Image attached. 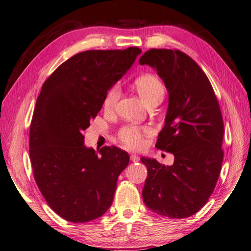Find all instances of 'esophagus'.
<instances>
[{
  "instance_id": "esophagus-1",
  "label": "esophagus",
  "mask_w": 251,
  "mask_h": 251,
  "mask_svg": "<svg viewBox=\"0 0 251 251\" xmlns=\"http://www.w3.org/2000/svg\"><path fill=\"white\" fill-rule=\"evenodd\" d=\"M130 158H131V160H132V162H133V163H136V162H139V160H140L139 156L135 155V154H132V155L130 156Z\"/></svg>"
}]
</instances>
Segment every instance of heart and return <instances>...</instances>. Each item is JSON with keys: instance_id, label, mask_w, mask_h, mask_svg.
Segmentation results:
<instances>
[{"instance_id": "1", "label": "heart", "mask_w": 251, "mask_h": 251, "mask_svg": "<svg viewBox=\"0 0 251 251\" xmlns=\"http://www.w3.org/2000/svg\"><path fill=\"white\" fill-rule=\"evenodd\" d=\"M134 86L139 95L150 105L155 101H162L165 95V86L162 81L153 74L141 75L134 81ZM120 96V89L118 85H113L108 89L103 97V109L110 112L113 111ZM145 129L135 126H124L119 131V139L130 149H140L143 145V134Z\"/></svg>"}]
</instances>
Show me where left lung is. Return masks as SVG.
<instances>
[{
    "label": "left lung",
    "mask_w": 251,
    "mask_h": 251,
    "mask_svg": "<svg viewBox=\"0 0 251 251\" xmlns=\"http://www.w3.org/2000/svg\"><path fill=\"white\" fill-rule=\"evenodd\" d=\"M139 63L157 71L168 109L156 148L175 156L172 166L142 157L148 168L142 196L154 213L183 219L202 209L214 191L224 152L223 117L209 78L179 50L151 49Z\"/></svg>",
    "instance_id": "8db88e82"
}]
</instances>
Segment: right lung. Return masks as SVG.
I'll return each instance as SVG.
<instances>
[{
  "instance_id": "add662e5",
  "label": "right lung",
  "mask_w": 251,
  "mask_h": 251,
  "mask_svg": "<svg viewBox=\"0 0 251 251\" xmlns=\"http://www.w3.org/2000/svg\"><path fill=\"white\" fill-rule=\"evenodd\" d=\"M142 52L88 50L71 56L46 79L29 131V155L38 188L56 214L85 223L106 213L129 154L105 146L99 154L84 145V131L103 97Z\"/></svg>"
}]
</instances>
